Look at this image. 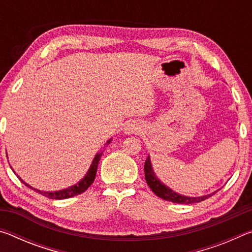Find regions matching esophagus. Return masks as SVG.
<instances>
[{"label":"esophagus","mask_w":252,"mask_h":252,"mask_svg":"<svg viewBox=\"0 0 252 252\" xmlns=\"http://www.w3.org/2000/svg\"><path fill=\"white\" fill-rule=\"evenodd\" d=\"M126 133L127 134H132V133H139L140 131H141V126H140L138 123L135 122H131V123H127L126 126Z\"/></svg>","instance_id":"34e87169"}]
</instances>
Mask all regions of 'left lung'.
Returning a JSON list of instances; mask_svg holds the SVG:
<instances>
[{"instance_id": "obj_1", "label": "left lung", "mask_w": 252, "mask_h": 252, "mask_svg": "<svg viewBox=\"0 0 252 252\" xmlns=\"http://www.w3.org/2000/svg\"><path fill=\"white\" fill-rule=\"evenodd\" d=\"M144 177H146V180L148 186L150 187V189L153 191V193L157 194L158 197L167 200V201H171L173 203H181V204H190V203H197L201 202L203 200L210 198L211 195L215 194L213 192L211 194L203 195V197H198V198H191V197H186V195H181L179 193H176L171 189H169L168 187H165L163 183H161L158 180L155 172L152 170V165L150 162V158H147L146 163H144Z\"/></svg>"}]
</instances>
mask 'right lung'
<instances>
[{"instance_id":"1","label":"right lung","mask_w":252,"mask_h":252,"mask_svg":"<svg viewBox=\"0 0 252 252\" xmlns=\"http://www.w3.org/2000/svg\"><path fill=\"white\" fill-rule=\"evenodd\" d=\"M108 143H110V140L108 141ZM101 156L102 153H97L95 156L94 159H93V162L90 167V170H89L87 176H85L82 180H81L78 185L75 186H72L70 188H67V189L64 190H60V191H54V192H45V191H40V190H36V189H33L31 186H29L28 183H25L22 179L20 177H18L21 181H22L25 186L31 188V189L35 190L36 192L41 193L42 195H44V197L49 198V199H55V200H62V199H67V198H72L74 197V195H78L83 193L85 190H88V188L90 187L93 181H94L95 179V174H96V170H97V165H99V161L101 159Z\"/></svg>"}]
</instances>
